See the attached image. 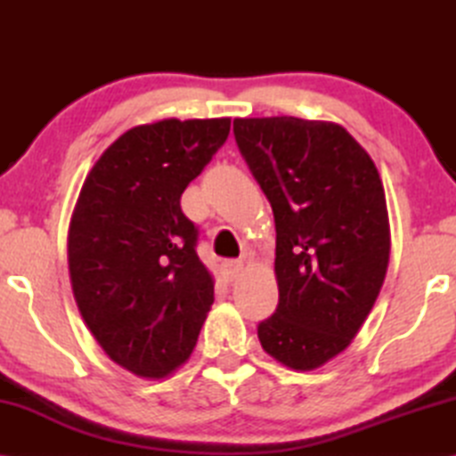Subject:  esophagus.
I'll list each match as a JSON object with an SVG mask.
<instances>
[{"label": "esophagus", "mask_w": 456, "mask_h": 456, "mask_svg": "<svg viewBox=\"0 0 456 456\" xmlns=\"http://www.w3.org/2000/svg\"><path fill=\"white\" fill-rule=\"evenodd\" d=\"M221 272H223V277H225L227 281H235L237 277L241 275V272H243V264H241V261H235V259L223 261Z\"/></svg>", "instance_id": "34e87169"}]
</instances>
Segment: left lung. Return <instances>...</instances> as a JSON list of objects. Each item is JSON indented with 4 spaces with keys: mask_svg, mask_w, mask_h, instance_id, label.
Returning a JSON list of instances; mask_svg holds the SVG:
<instances>
[{
    "mask_svg": "<svg viewBox=\"0 0 456 456\" xmlns=\"http://www.w3.org/2000/svg\"><path fill=\"white\" fill-rule=\"evenodd\" d=\"M239 152L275 219L280 304L259 342L291 370L348 348L384 283L390 225L370 154L344 126L296 117L235 118Z\"/></svg>",
    "mask_w": 456,
    "mask_h": 456,
    "instance_id": "1",
    "label": "left lung"
}]
</instances>
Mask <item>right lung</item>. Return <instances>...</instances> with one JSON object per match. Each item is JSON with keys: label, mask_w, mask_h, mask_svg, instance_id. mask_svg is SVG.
Listing matches in <instances>:
<instances>
[{"label": "right lung", "mask_w": 456, "mask_h": 456, "mask_svg": "<svg viewBox=\"0 0 456 456\" xmlns=\"http://www.w3.org/2000/svg\"><path fill=\"white\" fill-rule=\"evenodd\" d=\"M231 118H165L118 136L82 184L68 231L78 310L118 366L165 378L189 360L213 304L199 229L181 195L227 141Z\"/></svg>", "instance_id": "add662e5"}]
</instances>
